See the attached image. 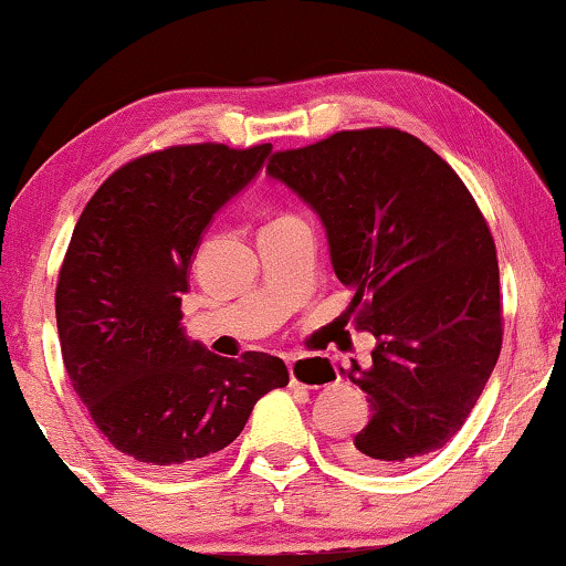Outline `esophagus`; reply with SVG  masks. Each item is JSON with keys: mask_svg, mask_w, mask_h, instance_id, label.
Masks as SVG:
<instances>
[{"mask_svg": "<svg viewBox=\"0 0 566 566\" xmlns=\"http://www.w3.org/2000/svg\"><path fill=\"white\" fill-rule=\"evenodd\" d=\"M289 374H291V385L310 387V390L333 385V374H329V369H325V366H319L317 361L289 358Z\"/></svg>", "mask_w": 566, "mask_h": 566, "instance_id": "34e87169", "label": "esophagus"}]
</instances>
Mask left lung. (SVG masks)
<instances>
[{"mask_svg":"<svg viewBox=\"0 0 566 566\" xmlns=\"http://www.w3.org/2000/svg\"><path fill=\"white\" fill-rule=\"evenodd\" d=\"M268 176L319 216L348 310L377 340L369 366L340 369L371 402L343 458L390 471L444 447L502 348L496 247L468 187L390 127L275 153Z\"/></svg>","mask_w":566,"mask_h":566,"instance_id":"left-lung-1","label":"left lung"}]
</instances>
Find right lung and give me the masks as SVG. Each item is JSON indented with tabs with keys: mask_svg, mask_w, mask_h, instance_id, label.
<instances>
[{
	"mask_svg": "<svg viewBox=\"0 0 566 566\" xmlns=\"http://www.w3.org/2000/svg\"><path fill=\"white\" fill-rule=\"evenodd\" d=\"M270 153L216 143L150 153L108 176L72 231L56 283L64 366L101 434L150 468L220 452L262 395L289 385L277 356H216L181 325L205 229Z\"/></svg>",
	"mask_w": 566,
	"mask_h": 566,
	"instance_id": "right-lung-1",
	"label": "right lung"
}]
</instances>
